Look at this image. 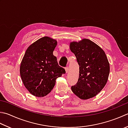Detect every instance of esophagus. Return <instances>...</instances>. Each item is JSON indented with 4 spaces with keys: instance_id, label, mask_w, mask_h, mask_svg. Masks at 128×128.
I'll list each match as a JSON object with an SVG mask.
<instances>
[{
    "instance_id": "34e87169",
    "label": "esophagus",
    "mask_w": 128,
    "mask_h": 128,
    "mask_svg": "<svg viewBox=\"0 0 128 128\" xmlns=\"http://www.w3.org/2000/svg\"><path fill=\"white\" fill-rule=\"evenodd\" d=\"M66 73H67V72H68V71H69V68H68V67H66Z\"/></svg>"
}]
</instances>
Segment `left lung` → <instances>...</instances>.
I'll use <instances>...</instances> for the list:
<instances>
[{"instance_id":"obj_1","label":"left lung","mask_w":128,"mask_h":128,"mask_svg":"<svg viewBox=\"0 0 128 128\" xmlns=\"http://www.w3.org/2000/svg\"><path fill=\"white\" fill-rule=\"evenodd\" d=\"M70 49L79 65V79L71 89L82 100L93 98L101 92L108 79L110 66L106 53L90 40L70 42Z\"/></svg>"}]
</instances>
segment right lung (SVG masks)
<instances>
[{
  "label": "right lung",
  "instance_id": "right-lung-1",
  "mask_svg": "<svg viewBox=\"0 0 128 128\" xmlns=\"http://www.w3.org/2000/svg\"><path fill=\"white\" fill-rule=\"evenodd\" d=\"M56 39L44 36L28 48L20 66V74L24 86L32 96L44 97L50 92L56 79L66 73L59 66L53 51Z\"/></svg>",
  "mask_w": 128,
  "mask_h": 128
}]
</instances>
